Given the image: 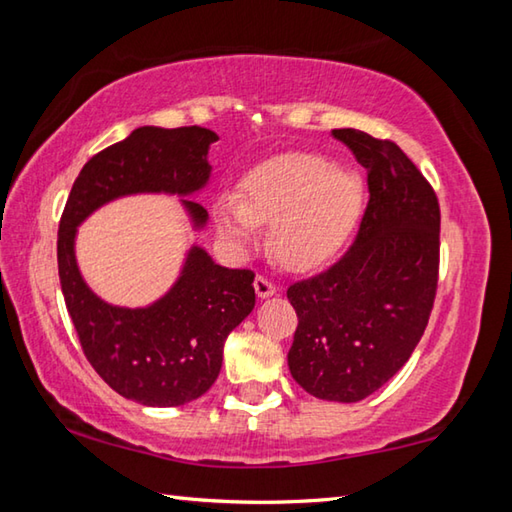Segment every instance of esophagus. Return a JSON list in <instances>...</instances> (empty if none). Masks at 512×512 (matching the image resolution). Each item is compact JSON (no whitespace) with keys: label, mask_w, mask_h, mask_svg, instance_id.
Masks as SVG:
<instances>
[{"label":"esophagus","mask_w":512,"mask_h":512,"mask_svg":"<svg viewBox=\"0 0 512 512\" xmlns=\"http://www.w3.org/2000/svg\"><path fill=\"white\" fill-rule=\"evenodd\" d=\"M255 291H257L259 298H268V296H273V293L277 291V287H275V282L271 280V277L257 275L255 277Z\"/></svg>","instance_id":"obj_1"}]
</instances>
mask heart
<instances>
[{
    "label": "heart",
    "instance_id": "obj_1",
    "mask_svg": "<svg viewBox=\"0 0 512 512\" xmlns=\"http://www.w3.org/2000/svg\"><path fill=\"white\" fill-rule=\"evenodd\" d=\"M363 185L323 155L291 153L257 167L241 198H223L219 230L239 244L273 223V253L284 266L309 268L332 257L357 225Z\"/></svg>",
    "mask_w": 512,
    "mask_h": 512
}]
</instances>
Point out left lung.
<instances>
[{
  "mask_svg": "<svg viewBox=\"0 0 512 512\" xmlns=\"http://www.w3.org/2000/svg\"><path fill=\"white\" fill-rule=\"evenodd\" d=\"M368 173V205L341 259L287 298L298 314L293 379L329 402H359L400 370L427 329L438 289L440 205L393 140L336 128Z\"/></svg>",
  "mask_w": 512,
  "mask_h": 512,
  "instance_id": "1",
  "label": "left lung"
}]
</instances>
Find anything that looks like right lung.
<instances>
[{
    "instance_id": "obj_1",
    "label": "right lung",
    "mask_w": 512,
    "mask_h": 512,
    "mask_svg": "<svg viewBox=\"0 0 512 512\" xmlns=\"http://www.w3.org/2000/svg\"><path fill=\"white\" fill-rule=\"evenodd\" d=\"M210 128L142 126L85 162L58 225V275L83 354L126 400L180 406L210 391L228 334L255 307V273L214 264L194 246L180 280L146 309L106 305L83 282L74 259L76 225L99 205L137 192L192 194L210 178ZM196 225L207 210L185 201Z\"/></svg>"
}]
</instances>
